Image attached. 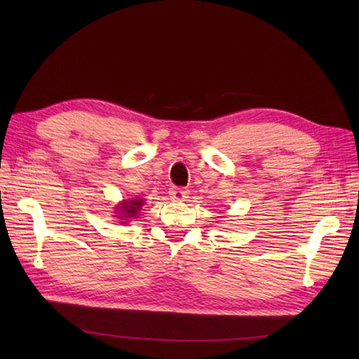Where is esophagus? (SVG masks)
Returning a JSON list of instances; mask_svg holds the SVG:
<instances>
[{
	"label": "esophagus",
	"mask_w": 359,
	"mask_h": 359,
	"mask_svg": "<svg viewBox=\"0 0 359 359\" xmlns=\"http://www.w3.org/2000/svg\"><path fill=\"white\" fill-rule=\"evenodd\" d=\"M170 197L174 202H184L188 199V189L172 187L170 188Z\"/></svg>",
	"instance_id": "34e87169"
}]
</instances>
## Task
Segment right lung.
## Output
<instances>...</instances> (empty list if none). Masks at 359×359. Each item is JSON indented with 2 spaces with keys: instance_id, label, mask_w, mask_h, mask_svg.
<instances>
[{
  "instance_id": "1",
  "label": "right lung",
  "mask_w": 359,
  "mask_h": 359,
  "mask_svg": "<svg viewBox=\"0 0 359 359\" xmlns=\"http://www.w3.org/2000/svg\"><path fill=\"white\" fill-rule=\"evenodd\" d=\"M143 205V199H134L131 202H123V207H118V210L121 211L120 216L123 219H128V217H135L137 212L140 211ZM120 217V219H121Z\"/></svg>"
}]
</instances>
